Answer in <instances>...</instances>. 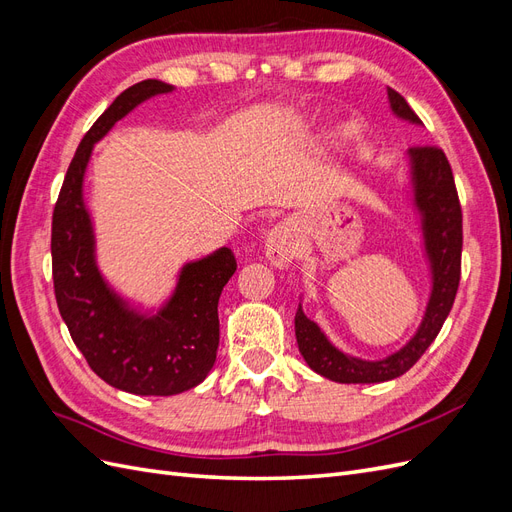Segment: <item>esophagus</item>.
Returning a JSON list of instances; mask_svg holds the SVG:
<instances>
[{
	"label": "esophagus",
	"instance_id": "1",
	"mask_svg": "<svg viewBox=\"0 0 512 512\" xmlns=\"http://www.w3.org/2000/svg\"><path fill=\"white\" fill-rule=\"evenodd\" d=\"M265 254L273 267H288L294 258V245L288 226H275L265 241Z\"/></svg>",
	"mask_w": 512,
	"mask_h": 512
}]
</instances>
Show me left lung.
I'll use <instances>...</instances> for the list:
<instances>
[{
  "label": "left lung",
  "instance_id": "1",
  "mask_svg": "<svg viewBox=\"0 0 512 512\" xmlns=\"http://www.w3.org/2000/svg\"><path fill=\"white\" fill-rule=\"evenodd\" d=\"M389 102L393 113L401 119L418 123L421 119L410 104L389 87ZM410 175L414 188V205L421 213L425 254L431 267V297L425 318L410 342L386 356L382 361H363L337 350L314 320H309L299 305L294 316L299 352L316 374L342 384H374L404 376L421 359L425 350L438 337L442 324L455 303L461 277V205L455 188L453 170L444 151L431 145H416L408 149Z\"/></svg>",
  "mask_w": 512,
  "mask_h": 512
}]
</instances>
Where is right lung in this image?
Listing matches in <instances>:
<instances>
[{
	"label": "right lung",
	"mask_w": 512,
	"mask_h": 512,
	"mask_svg": "<svg viewBox=\"0 0 512 512\" xmlns=\"http://www.w3.org/2000/svg\"><path fill=\"white\" fill-rule=\"evenodd\" d=\"M173 85L147 79L128 87L83 136L53 209L51 256L59 314L89 367L115 389L134 395H177L203 382L220 344L218 301L237 271L228 247L188 262L173 297L158 314L136 312L115 294L96 265L94 226L83 203L91 149L115 123Z\"/></svg>",
	"instance_id": "add662e5"
}]
</instances>
